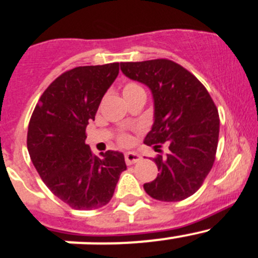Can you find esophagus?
Listing matches in <instances>:
<instances>
[{
  "label": "esophagus",
  "instance_id": "obj_1",
  "mask_svg": "<svg viewBox=\"0 0 258 258\" xmlns=\"http://www.w3.org/2000/svg\"><path fill=\"white\" fill-rule=\"evenodd\" d=\"M142 157L136 152H126L124 153V161H126L127 165H134L137 163L139 161H141Z\"/></svg>",
  "mask_w": 258,
  "mask_h": 258
}]
</instances>
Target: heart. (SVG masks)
Masks as SVG:
<instances>
[{"label":"heart","mask_w":258,"mask_h":258,"mask_svg":"<svg viewBox=\"0 0 258 258\" xmlns=\"http://www.w3.org/2000/svg\"><path fill=\"white\" fill-rule=\"evenodd\" d=\"M139 92H144V90H142L141 86L137 85V83L135 82L126 83V85L123 86V88H122V93H123V97L126 98V100L132 97V96L137 95ZM119 142L123 145H127L130 142V136H127V135H121V136H119Z\"/></svg>","instance_id":"1"}]
</instances>
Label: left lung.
Instances as JSON below:
<instances>
[{
    "label": "left lung",
    "mask_w": 258,
    "mask_h": 258,
    "mask_svg": "<svg viewBox=\"0 0 258 258\" xmlns=\"http://www.w3.org/2000/svg\"><path fill=\"white\" fill-rule=\"evenodd\" d=\"M128 79L147 86L153 97V124L145 144L165 156L153 158L160 173L144 184L146 194L163 202L192 196L209 175L218 144L220 117L205 86L171 59L122 62Z\"/></svg>",
    "instance_id": "1"
}]
</instances>
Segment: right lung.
<instances>
[{"label":"right lung","instance_id":"1","mask_svg":"<svg viewBox=\"0 0 258 258\" xmlns=\"http://www.w3.org/2000/svg\"><path fill=\"white\" fill-rule=\"evenodd\" d=\"M118 71L117 62L66 71L46 88L31 116V161L49 191L75 210L107 205L127 168L123 153L110 150L97 157L85 142L88 121Z\"/></svg>","mask_w":258,"mask_h":258}]
</instances>
